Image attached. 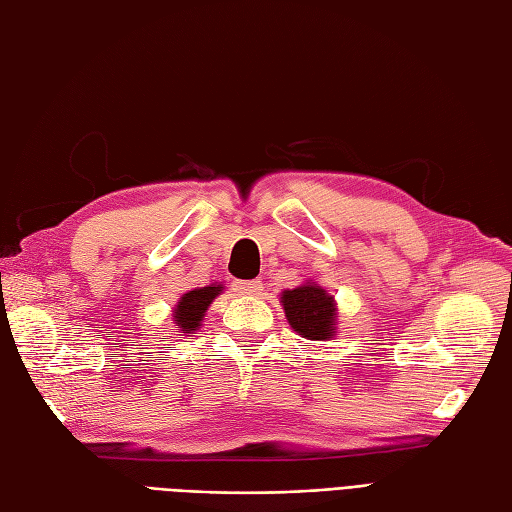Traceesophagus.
I'll list each match as a JSON object with an SVG mask.
<instances>
[{"instance_id": "34e87169", "label": "esophagus", "mask_w": 512, "mask_h": 512, "mask_svg": "<svg viewBox=\"0 0 512 512\" xmlns=\"http://www.w3.org/2000/svg\"><path fill=\"white\" fill-rule=\"evenodd\" d=\"M234 286H237L241 295H260L262 288H265L260 280H239Z\"/></svg>"}]
</instances>
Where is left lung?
Wrapping results in <instances>:
<instances>
[{"label": "left lung", "instance_id": "obj_1", "mask_svg": "<svg viewBox=\"0 0 512 512\" xmlns=\"http://www.w3.org/2000/svg\"><path fill=\"white\" fill-rule=\"evenodd\" d=\"M280 303L288 325L301 338L334 340L338 336V303L334 295L314 280L282 290Z\"/></svg>", "mask_w": 512, "mask_h": 512}]
</instances>
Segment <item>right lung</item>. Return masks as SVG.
Wrapping results in <instances>:
<instances>
[{
  "mask_svg": "<svg viewBox=\"0 0 512 512\" xmlns=\"http://www.w3.org/2000/svg\"><path fill=\"white\" fill-rule=\"evenodd\" d=\"M222 293H224V284L219 282L187 290V293L176 301V306L172 310V319L178 327V336H189L193 331H198L204 321L206 310H209L215 297H219Z\"/></svg>",
  "mask_w": 512,
  "mask_h": 512,
  "instance_id": "add662e5",
  "label": "right lung"
}]
</instances>
